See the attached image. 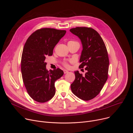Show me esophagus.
<instances>
[{
  "mask_svg": "<svg viewBox=\"0 0 133 133\" xmlns=\"http://www.w3.org/2000/svg\"><path fill=\"white\" fill-rule=\"evenodd\" d=\"M64 74H66V73L68 72V71L67 70H64Z\"/></svg>",
  "mask_w": 133,
  "mask_h": 133,
  "instance_id": "1",
  "label": "esophagus"
}]
</instances>
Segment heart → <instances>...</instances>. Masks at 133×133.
I'll return each mask as SVG.
<instances>
[{
	"mask_svg": "<svg viewBox=\"0 0 133 133\" xmlns=\"http://www.w3.org/2000/svg\"><path fill=\"white\" fill-rule=\"evenodd\" d=\"M72 42V41H70V42ZM69 42H68V43H69ZM73 62L72 60H69L68 62L65 61V62H64L63 63V65H64V66L65 67H69V63H68V62Z\"/></svg>",
	"mask_w": 133,
	"mask_h": 133,
	"instance_id": "1",
	"label": "heart"
}]
</instances>
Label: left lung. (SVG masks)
<instances>
[{"mask_svg":"<svg viewBox=\"0 0 133 133\" xmlns=\"http://www.w3.org/2000/svg\"><path fill=\"white\" fill-rule=\"evenodd\" d=\"M70 31L78 36L83 50L79 68L87 71L85 76L75 71V79L71 84L72 93L79 98L89 101L102 89L108 78L109 58L105 44L97 31L90 27H77Z\"/></svg>","mask_w":133,"mask_h":133,"instance_id":"obj_1","label":"left lung"}]
</instances>
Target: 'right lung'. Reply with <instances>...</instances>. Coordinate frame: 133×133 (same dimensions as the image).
<instances>
[{
  "instance_id": "right-lung-1",
  "label": "right lung",
  "mask_w": 133,
  "mask_h": 133,
  "mask_svg": "<svg viewBox=\"0 0 133 133\" xmlns=\"http://www.w3.org/2000/svg\"><path fill=\"white\" fill-rule=\"evenodd\" d=\"M66 32L64 30L44 28L34 32L27 39L23 51L21 71L24 84L34 101L45 103L55 94V82L64 75L60 68L46 69V57Z\"/></svg>"
}]
</instances>
